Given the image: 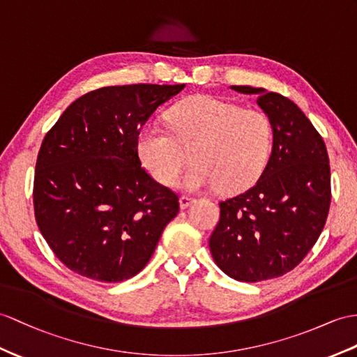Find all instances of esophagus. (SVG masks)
I'll return each mask as SVG.
<instances>
[{
    "mask_svg": "<svg viewBox=\"0 0 357 357\" xmlns=\"http://www.w3.org/2000/svg\"><path fill=\"white\" fill-rule=\"evenodd\" d=\"M194 202H195V199H194L192 197L181 195V197H180V207H181V208H188Z\"/></svg>",
    "mask_w": 357,
    "mask_h": 357,
    "instance_id": "obj_1",
    "label": "esophagus"
}]
</instances>
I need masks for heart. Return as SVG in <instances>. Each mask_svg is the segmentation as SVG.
Returning <instances> with one entry per match:
<instances>
[{
  "mask_svg": "<svg viewBox=\"0 0 357 357\" xmlns=\"http://www.w3.org/2000/svg\"><path fill=\"white\" fill-rule=\"evenodd\" d=\"M171 128L181 145H192L194 165L180 177L186 190H238L264 172L274 144V127L266 113L213 97H194L168 112ZM137 153L145 168L162 185H172L186 158L159 121H149L137 133Z\"/></svg>",
  "mask_w": 357,
  "mask_h": 357,
  "instance_id": "obj_1",
  "label": "heart"
}]
</instances>
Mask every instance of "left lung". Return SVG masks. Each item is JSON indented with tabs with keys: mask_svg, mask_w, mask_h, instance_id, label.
Instances as JSON below:
<instances>
[{
	"mask_svg": "<svg viewBox=\"0 0 357 357\" xmlns=\"http://www.w3.org/2000/svg\"><path fill=\"white\" fill-rule=\"evenodd\" d=\"M231 89L257 95L274 144L256 183L220 203L208 247L225 274L253 283L289 273L315 245L332 199L330 165L323 137L297 104L262 88Z\"/></svg>",
	"mask_w": 357,
	"mask_h": 357,
	"instance_id": "left-lung-1",
	"label": "left lung"
}]
</instances>
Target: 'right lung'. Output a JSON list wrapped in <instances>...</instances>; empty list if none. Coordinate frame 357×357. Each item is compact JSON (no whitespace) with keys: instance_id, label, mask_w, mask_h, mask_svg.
<instances>
[{"instance_id":"obj_1","label":"right lung","mask_w":357,"mask_h":357,"mask_svg":"<svg viewBox=\"0 0 357 357\" xmlns=\"http://www.w3.org/2000/svg\"><path fill=\"white\" fill-rule=\"evenodd\" d=\"M185 84L107 86L83 95L40 145L33 204L38 227L66 268L118 283L142 271L178 195L142 168L137 133Z\"/></svg>"}]
</instances>
